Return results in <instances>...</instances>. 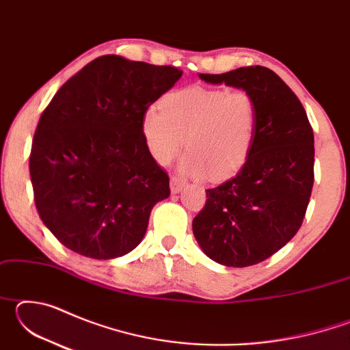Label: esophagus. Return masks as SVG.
Wrapping results in <instances>:
<instances>
[{
  "label": "esophagus",
  "instance_id": "1",
  "mask_svg": "<svg viewBox=\"0 0 350 350\" xmlns=\"http://www.w3.org/2000/svg\"><path fill=\"white\" fill-rule=\"evenodd\" d=\"M170 183H171V193H174V194L182 191V188L185 187V180H182L180 177H177V176L171 177Z\"/></svg>",
  "mask_w": 350,
  "mask_h": 350
}]
</instances>
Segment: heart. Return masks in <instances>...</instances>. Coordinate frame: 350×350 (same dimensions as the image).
Returning <instances> with one entry per match:
<instances>
[{
  "label": "heart",
  "instance_id": "1",
  "mask_svg": "<svg viewBox=\"0 0 350 350\" xmlns=\"http://www.w3.org/2000/svg\"><path fill=\"white\" fill-rule=\"evenodd\" d=\"M258 123V105L248 92L189 86L165 94L161 109L150 106L142 117V133L159 163L170 162L185 139L183 173L222 180L248 161Z\"/></svg>",
  "mask_w": 350,
  "mask_h": 350
}]
</instances>
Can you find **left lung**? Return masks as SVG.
<instances>
[{"label":"left lung","instance_id":"8db88e82","mask_svg":"<svg viewBox=\"0 0 350 350\" xmlns=\"http://www.w3.org/2000/svg\"><path fill=\"white\" fill-rule=\"evenodd\" d=\"M199 79L238 88L258 105L250 157L233 179L205 189V206L193 219L206 256L227 267H248L275 254L303 224L313 187V129L295 92L269 68Z\"/></svg>","mask_w":350,"mask_h":350}]
</instances>
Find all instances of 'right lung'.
<instances>
[{"instance_id":"add662e5","label":"right lung","mask_w":350,"mask_h":350,"mask_svg":"<svg viewBox=\"0 0 350 350\" xmlns=\"http://www.w3.org/2000/svg\"><path fill=\"white\" fill-rule=\"evenodd\" d=\"M180 77L174 66L103 55L43 111L29 157L35 205L69 250L114 259L144 239L170 177L148 150L142 117Z\"/></svg>"}]
</instances>
